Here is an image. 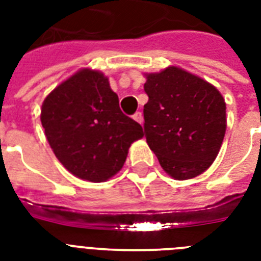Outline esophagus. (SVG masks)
<instances>
[{
    "label": "esophagus",
    "instance_id": "34e87169",
    "mask_svg": "<svg viewBox=\"0 0 261 261\" xmlns=\"http://www.w3.org/2000/svg\"><path fill=\"white\" fill-rule=\"evenodd\" d=\"M133 119H134L135 122H138L139 124H142L143 123V115H142V112H135L134 115H133Z\"/></svg>",
    "mask_w": 261,
    "mask_h": 261
}]
</instances>
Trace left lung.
Segmentation results:
<instances>
[{"instance_id":"1","label":"left lung","mask_w":261,"mask_h":261,"mask_svg":"<svg viewBox=\"0 0 261 261\" xmlns=\"http://www.w3.org/2000/svg\"><path fill=\"white\" fill-rule=\"evenodd\" d=\"M145 137L160 165L176 180L210 168L226 131V104L219 90L177 66L145 74Z\"/></svg>"}]
</instances>
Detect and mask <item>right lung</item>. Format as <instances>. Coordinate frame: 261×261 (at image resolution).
Segmentation results:
<instances>
[{
	"label": "right lung",
	"mask_w": 261,
	"mask_h": 261,
	"mask_svg": "<svg viewBox=\"0 0 261 261\" xmlns=\"http://www.w3.org/2000/svg\"><path fill=\"white\" fill-rule=\"evenodd\" d=\"M55 157L79 178L101 182L122 169L131 143L143 137L123 114L101 71L81 69L43 101L40 114Z\"/></svg>",
	"instance_id": "obj_1"
}]
</instances>
